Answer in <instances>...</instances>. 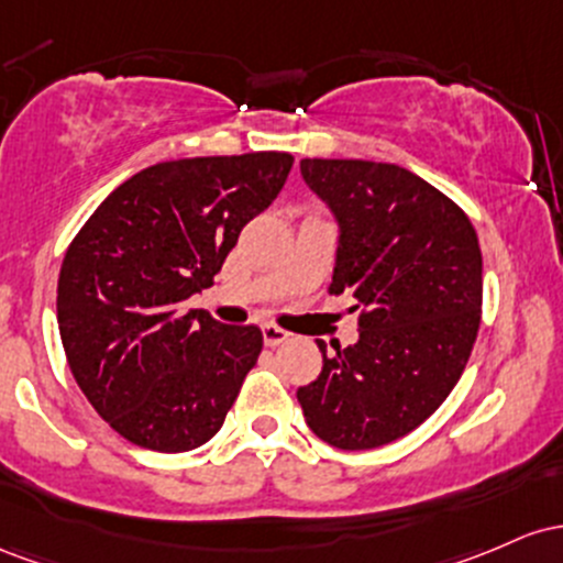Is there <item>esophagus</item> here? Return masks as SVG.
I'll list each match as a JSON object with an SVG mask.
<instances>
[{"label": "esophagus", "mask_w": 563, "mask_h": 563, "mask_svg": "<svg viewBox=\"0 0 563 563\" xmlns=\"http://www.w3.org/2000/svg\"><path fill=\"white\" fill-rule=\"evenodd\" d=\"M289 338H292V334H289L287 330H282V327H276V324H265L263 327V343L268 345V349H276V345L287 343Z\"/></svg>", "instance_id": "34e87169"}]
</instances>
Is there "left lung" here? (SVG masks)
Instances as JSON below:
<instances>
[{
  "label": "left lung",
  "instance_id": "8db88e82",
  "mask_svg": "<svg viewBox=\"0 0 563 563\" xmlns=\"http://www.w3.org/2000/svg\"><path fill=\"white\" fill-rule=\"evenodd\" d=\"M340 223L332 295L351 292L358 343L298 388L308 428L375 450L428 420L463 375L482 321V250L468 214L399 164L302 159Z\"/></svg>",
  "mask_w": 563,
  "mask_h": 563
}]
</instances>
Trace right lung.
Returning a JSON list of instances; mask_svg holds the SVG:
<instances>
[{
    "label": "right lung",
    "instance_id": "add662e5",
    "mask_svg": "<svg viewBox=\"0 0 563 563\" xmlns=\"http://www.w3.org/2000/svg\"><path fill=\"white\" fill-rule=\"evenodd\" d=\"M292 162L284 151L159 162L113 188L68 244L63 351L95 412L132 444L188 452L223 426L263 332L183 302L212 287Z\"/></svg>",
    "mask_w": 563,
    "mask_h": 563
}]
</instances>
